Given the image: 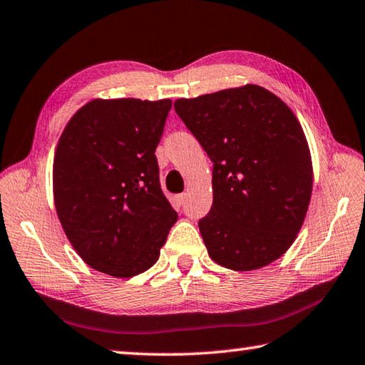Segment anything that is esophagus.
<instances>
[{
    "label": "esophagus",
    "mask_w": 365,
    "mask_h": 365,
    "mask_svg": "<svg viewBox=\"0 0 365 365\" xmlns=\"http://www.w3.org/2000/svg\"><path fill=\"white\" fill-rule=\"evenodd\" d=\"M187 200H188V195L187 193H182V195H178L177 196V201H178V205H185V202H187Z\"/></svg>",
    "instance_id": "esophagus-1"
}]
</instances>
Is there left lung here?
Returning <instances> with one entry per match:
<instances>
[{
    "mask_svg": "<svg viewBox=\"0 0 365 365\" xmlns=\"http://www.w3.org/2000/svg\"><path fill=\"white\" fill-rule=\"evenodd\" d=\"M174 108L214 163L212 206L197 224L212 261L248 272L285 255L312 193L311 153L293 110L259 85Z\"/></svg>",
    "mask_w": 365,
    "mask_h": 365,
    "instance_id": "8db88e82",
    "label": "left lung"
}]
</instances>
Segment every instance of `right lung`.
Returning <instances> with one entry per match:
<instances>
[{"instance_id": "obj_1", "label": "right lung", "mask_w": 365, "mask_h": 365, "mask_svg": "<svg viewBox=\"0 0 365 365\" xmlns=\"http://www.w3.org/2000/svg\"><path fill=\"white\" fill-rule=\"evenodd\" d=\"M170 108V100H93L61 135L54 206L77 255L103 274L150 269L177 222L154 154Z\"/></svg>"}]
</instances>
